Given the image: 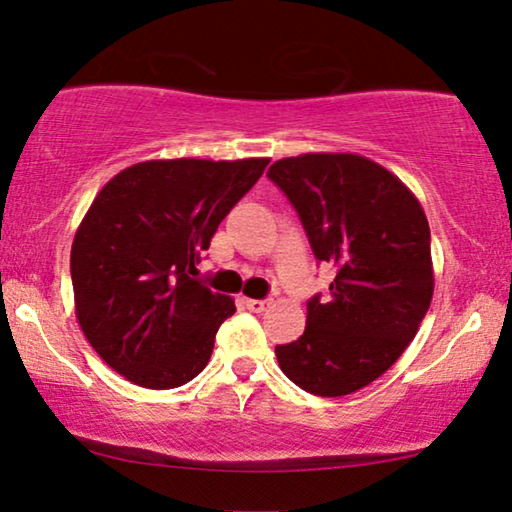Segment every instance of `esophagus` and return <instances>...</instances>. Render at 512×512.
Wrapping results in <instances>:
<instances>
[{"label": "esophagus", "instance_id": "obj_1", "mask_svg": "<svg viewBox=\"0 0 512 512\" xmlns=\"http://www.w3.org/2000/svg\"><path fill=\"white\" fill-rule=\"evenodd\" d=\"M270 303L268 300H256V298H244V307L251 312H263Z\"/></svg>", "mask_w": 512, "mask_h": 512}]
</instances>
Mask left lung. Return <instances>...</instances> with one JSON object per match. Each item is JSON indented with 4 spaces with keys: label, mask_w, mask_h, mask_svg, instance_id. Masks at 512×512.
<instances>
[{
    "label": "left lung",
    "mask_w": 512,
    "mask_h": 512,
    "mask_svg": "<svg viewBox=\"0 0 512 512\" xmlns=\"http://www.w3.org/2000/svg\"><path fill=\"white\" fill-rule=\"evenodd\" d=\"M335 279L307 303L305 333L279 368L314 396H347L394 366L433 298L431 230L415 193L356 153H303L268 170Z\"/></svg>",
    "instance_id": "left-lung-1"
}]
</instances>
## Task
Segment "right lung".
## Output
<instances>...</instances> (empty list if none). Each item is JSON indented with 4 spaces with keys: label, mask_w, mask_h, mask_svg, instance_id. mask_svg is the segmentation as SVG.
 Here are the masks:
<instances>
[{
    "label": "right lung",
    "mask_w": 512,
    "mask_h": 512,
    "mask_svg": "<svg viewBox=\"0 0 512 512\" xmlns=\"http://www.w3.org/2000/svg\"><path fill=\"white\" fill-rule=\"evenodd\" d=\"M268 158L146 160L109 179L72 244L76 319L102 361L146 389L202 373L235 300L193 275Z\"/></svg>",
    "instance_id": "add662e5"
}]
</instances>
